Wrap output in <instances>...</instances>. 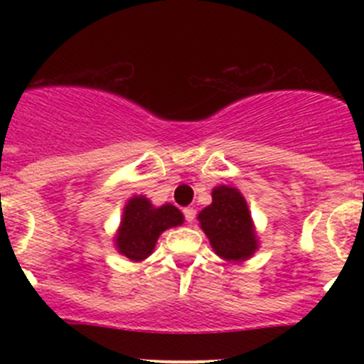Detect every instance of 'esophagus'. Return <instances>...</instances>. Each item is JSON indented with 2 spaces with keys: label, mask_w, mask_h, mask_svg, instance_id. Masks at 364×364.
Here are the masks:
<instances>
[{
  "label": "esophagus",
  "mask_w": 364,
  "mask_h": 364,
  "mask_svg": "<svg viewBox=\"0 0 364 364\" xmlns=\"http://www.w3.org/2000/svg\"><path fill=\"white\" fill-rule=\"evenodd\" d=\"M183 215H185V220L188 223H192L193 220H196V215H197V211L193 208H185L183 209Z\"/></svg>",
  "instance_id": "34e87169"
}]
</instances>
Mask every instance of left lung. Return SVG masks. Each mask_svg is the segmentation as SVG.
<instances>
[{"instance_id": "obj_1", "label": "left lung", "mask_w": 364, "mask_h": 364, "mask_svg": "<svg viewBox=\"0 0 364 364\" xmlns=\"http://www.w3.org/2000/svg\"><path fill=\"white\" fill-rule=\"evenodd\" d=\"M199 222L222 259L237 262L257 250L250 211L236 188L222 185L213 190V203L199 213Z\"/></svg>"}]
</instances>
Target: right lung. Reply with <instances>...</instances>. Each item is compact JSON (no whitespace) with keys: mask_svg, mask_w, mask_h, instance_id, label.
<instances>
[{"mask_svg":"<svg viewBox=\"0 0 364 364\" xmlns=\"http://www.w3.org/2000/svg\"><path fill=\"white\" fill-rule=\"evenodd\" d=\"M181 223V211L172 204L155 208L146 197H134L124 205L123 222L116 236L117 250L132 260L146 259L151 255L160 234Z\"/></svg>","mask_w":364,"mask_h":364,"instance_id":"obj_1","label":"right lung"}]
</instances>
